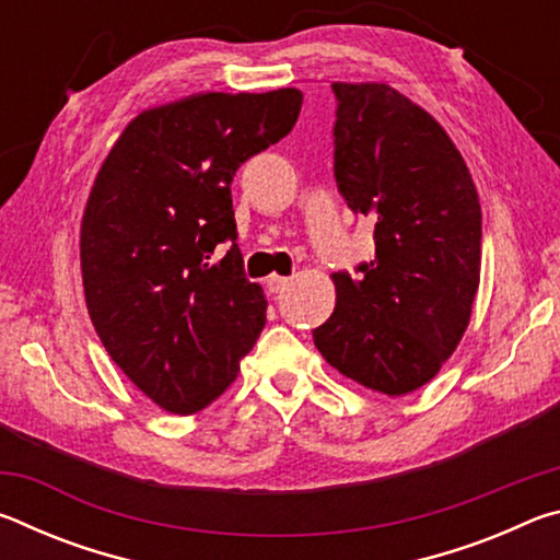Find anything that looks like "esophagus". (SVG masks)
<instances>
[{"label":"esophagus","instance_id":"1","mask_svg":"<svg viewBox=\"0 0 560 560\" xmlns=\"http://www.w3.org/2000/svg\"><path fill=\"white\" fill-rule=\"evenodd\" d=\"M291 283V279H287V277H269L267 279V289H269V293H281L283 289H287Z\"/></svg>","mask_w":560,"mask_h":560}]
</instances>
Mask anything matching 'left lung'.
Wrapping results in <instances>:
<instances>
[{"label": "left lung", "instance_id": "1", "mask_svg": "<svg viewBox=\"0 0 560 560\" xmlns=\"http://www.w3.org/2000/svg\"><path fill=\"white\" fill-rule=\"evenodd\" d=\"M336 183L375 224V259L330 273L336 308L314 343L340 375L400 397L459 346L481 271V207L438 120L387 83H334Z\"/></svg>", "mask_w": 560, "mask_h": 560}]
</instances>
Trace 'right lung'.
<instances>
[{"mask_svg": "<svg viewBox=\"0 0 560 560\" xmlns=\"http://www.w3.org/2000/svg\"><path fill=\"white\" fill-rule=\"evenodd\" d=\"M303 93H195L132 118L81 222L93 328L138 390L173 415L217 400L267 324L232 210L242 163L289 136ZM228 252H223V246Z\"/></svg>", "mask_w": 560, "mask_h": 560, "instance_id": "add662e5", "label": "right lung"}]
</instances>
